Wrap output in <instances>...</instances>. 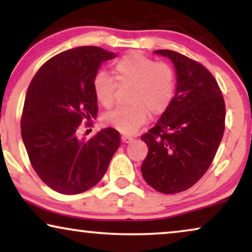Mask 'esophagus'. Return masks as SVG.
<instances>
[{
    "instance_id": "obj_1",
    "label": "esophagus",
    "mask_w": 252,
    "mask_h": 252,
    "mask_svg": "<svg viewBox=\"0 0 252 252\" xmlns=\"http://www.w3.org/2000/svg\"><path fill=\"white\" fill-rule=\"evenodd\" d=\"M122 141L124 143H129L133 141V137L129 135H122Z\"/></svg>"
}]
</instances>
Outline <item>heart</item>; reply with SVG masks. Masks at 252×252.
Returning a JSON list of instances; mask_svg holds the SVG:
<instances>
[{
	"label": "heart",
	"instance_id": "heart-1",
	"mask_svg": "<svg viewBox=\"0 0 252 252\" xmlns=\"http://www.w3.org/2000/svg\"><path fill=\"white\" fill-rule=\"evenodd\" d=\"M113 79L98 71L93 78V93L103 108L115 103L117 86L130 89L127 102L105 116V123L124 134L135 133L148 120L149 113L160 117L173 102L177 79L173 67L165 62H156L139 51H129L112 65Z\"/></svg>",
	"mask_w": 252,
	"mask_h": 252
}]
</instances>
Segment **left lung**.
<instances>
[{
  "mask_svg": "<svg viewBox=\"0 0 252 252\" xmlns=\"http://www.w3.org/2000/svg\"><path fill=\"white\" fill-rule=\"evenodd\" d=\"M177 68L173 102L141 136L148 146L141 172L163 194L192 187L209 170L225 130L226 106L218 82L205 66L177 51H155Z\"/></svg>",
  "mask_w": 252,
  "mask_h": 252,
  "instance_id": "left-lung-1",
  "label": "left lung"
}]
</instances>
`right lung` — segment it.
I'll use <instances>...</instances> for the list:
<instances>
[{
  "label": "right lung",
  "instance_id": "right-lung-1",
  "mask_svg": "<svg viewBox=\"0 0 252 252\" xmlns=\"http://www.w3.org/2000/svg\"><path fill=\"white\" fill-rule=\"evenodd\" d=\"M99 47H78L48 60L27 89L22 137L34 171L48 187L77 195L97 184L120 146V134L108 127L79 139L81 124L97 115L93 78L102 62L115 58Z\"/></svg>",
  "mask_w": 252,
  "mask_h": 252
}]
</instances>
